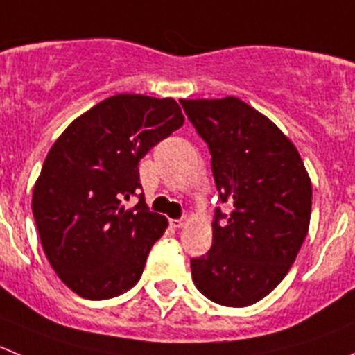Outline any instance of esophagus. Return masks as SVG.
<instances>
[{
  "label": "esophagus",
  "mask_w": 355,
  "mask_h": 355,
  "mask_svg": "<svg viewBox=\"0 0 355 355\" xmlns=\"http://www.w3.org/2000/svg\"><path fill=\"white\" fill-rule=\"evenodd\" d=\"M188 223L187 218H181V219H171V226L172 228H184Z\"/></svg>",
  "instance_id": "34e87169"
}]
</instances>
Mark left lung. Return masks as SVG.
I'll return each instance as SVG.
<instances>
[{"mask_svg":"<svg viewBox=\"0 0 355 355\" xmlns=\"http://www.w3.org/2000/svg\"><path fill=\"white\" fill-rule=\"evenodd\" d=\"M211 151L219 200L212 245L190 261L198 291L225 306L265 298L286 277L306 237L312 183L295 144L237 97L181 99Z\"/></svg>","mask_w":355,"mask_h":355,"instance_id":"8db88e82","label":"left lung"}]
</instances>
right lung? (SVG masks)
<instances>
[{"instance_id": "1", "label": "right lung", "mask_w": 355, "mask_h": 355, "mask_svg": "<svg viewBox=\"0 0 355 355\" xmlns=\"http://www.w3.org/2000/svg\"><path fill=\"white\" fill-rule=\"evenodd\" d=\"M183 121L174 99L118 94L76 118L50 148L33 216L46 259L82 298H114L141 279L167 219L148 209L137 165ZM134 194L140 202L127 209Z\"/></svg>"}]
</instances>
